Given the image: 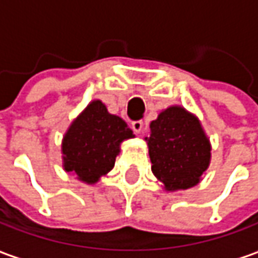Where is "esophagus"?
Here are the masks:
<instances>
[{"label": "esophagus", "mask_w": 258, "mask_h": 258, "mask_svg": "<svg viewBox=\"0 0 258 258\" xmlns=\"http://www.w3.org/2000/svg\"><path fill=\"white\" fill-rule=\"evenodd\" d=\"M131 127H133V130L136 131V133H143V130H144V122L141 121V119H137V121H133L131 122Z\"/></svg>", "instance_id": "34e87169"}]
</instances>
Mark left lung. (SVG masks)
Returning <instances> with one entry per match:
<instances>
[{
    "mask_svg": "<svg viewBox=\"0 0 258 258\" xmlns=\"http://www.w3.org/2000/svg\"><path fill=\"white\" fill-rule=\"evenodd\" d=\"M147 137L151 172L166 190L199 183L211 162V144L198 118L185 108L170 107L151 121Z\"/></svg>",
    "mask_w": 258,
    "mask_h": 258,
    "instance_id": "left-lung-1",
    "label": "left lung"
}]
</instances>
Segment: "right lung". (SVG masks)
Masks as SVG:
<instances>
[{"instance_id":"right-lung-1","label":"right lung","mask_w":258,"mask_h":258,"mask_svg":"<svg viewBox=\"0 0 258 258\" xmlns=\"http://www.w3.org/2000/svg\"><path fill=\"white\" fill-rule=\"evenodd\" d=\"M131 137L133 130L122 118L109 114L101 101H92L63 137V167L92 185L114 167L119 144Z\"/></svg>"}]
</instances>
